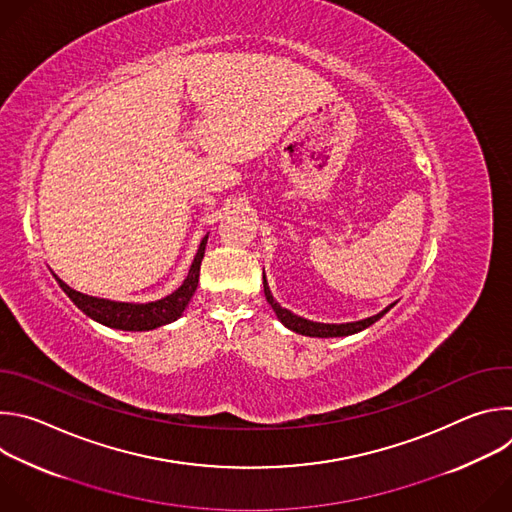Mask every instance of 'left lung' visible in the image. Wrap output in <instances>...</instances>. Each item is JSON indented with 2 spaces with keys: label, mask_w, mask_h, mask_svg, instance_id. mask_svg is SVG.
Listing matches in <instances>:
<instances>
[{
  "label": "left lung",
  "mask_w": 512,
  "mask_h": 512,
  "mask_svg": "<svg viewBox=\"0 0 512 512\" xmlns=\"http://www.w3.org/2000/svg\"><path fill=\"white\" fill-rule=\"evenodd\" d=\"M263 291H265V298H267V302L271 304L273 312L277 314L279 322H281L285 328L294 330V332H298V334H302V336H314V338H336V336H350V334H356V332H360V330H364V328H369V326H371V324H375L377 320H381V318H383V316L393 308V304H391V306H387L383 312H379L377 316L364 318V320H358V322H346V324H322V322L306 320V318H302V316H296V314H291L289 310L281 308V306L275 302V298L271 296V289H269V285H267L265 273H263Z\"/></svg>",
  "instance_id": "obj_1"
}]
</instances>
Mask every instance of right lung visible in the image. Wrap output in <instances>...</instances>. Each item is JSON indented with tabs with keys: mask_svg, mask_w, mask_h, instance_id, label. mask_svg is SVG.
<instances>
[{
	"mask_svg": "<svg viewBox=\"0 0 512 512\" xmlns=\"http://www.w3.org/2000/svg\"><path fill=\"white\" fill-rule=\"evenodd\" d=\"M206 241L208 235H204V239L200 241V247L196 251V257L190 265V271L184 279V283L172 291L170 296L156 300V302H148V304H129V302H113V300H103V298H93L87 294H81V291L68 287L58 275H54V279L58 281V285L62 287L64 294L75 302V306L79 310H83L89 318H93L95 322L115 328V330H129V332H143V330H154L160 328L164 324H170L174 320H178L188 302L192 300L194 291L198 287V277H200V263L204 257V249H206Z\"/></svg>",
	"mask_w": 512,
	"mask_h": 512,
	"instance_id": "1",
	"label": "right lung"
}]
</instances>
